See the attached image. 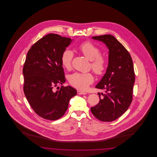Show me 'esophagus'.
Segmentation results:
<instances>
[{"instance_id":"esophagus-1","label":"esophagus","mask_w":157,"mask_h":157,"mask_svg":"<svg viewBox=\"0 0 157 157\" xmlns=\"http://www.w3.org/2000/svg\"><path fill=\"white\" fill-rule=\"evenodd\" d=\"M77 92L79 95H86L87 94V93L86 92H83V91H81L80 90H77Z\"/></svg>"}]
</instances>
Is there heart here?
Returning <instances> with one entry per match:
<instances>
[{"label": "heart", "instance_id": "obj_1", "mask_svg": "<svg viewBox=\"0 0 157 157\" xmlns=\"http://www.w3.org/2000/svg\"><path fill=\"white\" fill-rule=\"evenodd\" d=\"M79 50L88 59L91 60V67L97 75L104 74L106 68V60L100 55L101 51L96 45L90 42H85L79 45ZM74 53L67 49L62 54L61 62L63 67L67 69L72 67V62ZM94 81V76L90 73L75 72L69 76V82L76 88L80 90H86L89 85Z\"/></svg>", "mask_w": 157, "mask_h": 157}]
</instances>
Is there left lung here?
<instances>
[{
    "instance_id": "obj_1",
    "label": "left lung",
    "mask_w": 157,
    "mask_h": 157,
    "mask_svg": "<svg viewBox=\"0 0 157 157\" xmlns=\"http://www.w3.org/2000/svg\"><path fill=\"white\" fill-rule=\"evenodd\" d=\"M106 46L108 64L106 72L95 88L105 90L100 93L99 102L90 108L92 114L103 122H111L127 111L132 100L134 69L130 54L120 42L111 35L94 36Z\"/></svg>"
}]
</instances>
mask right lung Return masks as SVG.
Returning <instances> with one entry per match:
<instances>
[{
	"instance_id": "add662e5",
	"label": "right lung",
	"mask_w": 157,
	"mask_h": 157,
	"mask_svg": "<svg viewBox=\"0 0 157 157\" xmlns=\"http://www.w3.org/2000/svg\"><path fill=\"white\" fill-rule=\"evenodd\" d=\"M72 40L50 33L37 41L27 53L23 68V91L33 111L46 120L62 117L70 99L77 94L71 86L54 90L66 81L61 56Z\"/></svg>"
}]
</instances>
